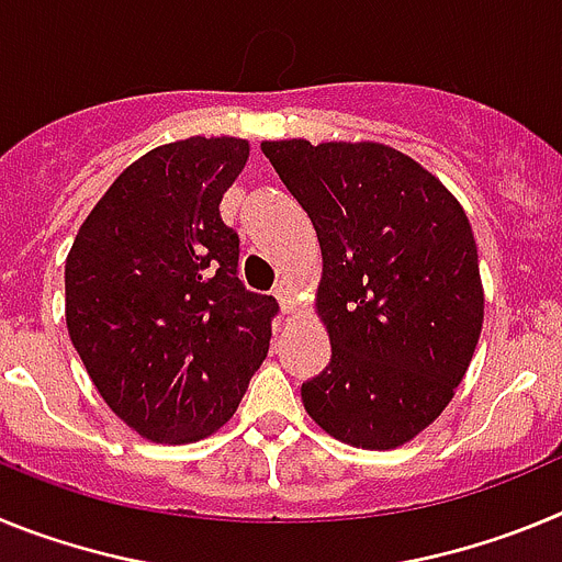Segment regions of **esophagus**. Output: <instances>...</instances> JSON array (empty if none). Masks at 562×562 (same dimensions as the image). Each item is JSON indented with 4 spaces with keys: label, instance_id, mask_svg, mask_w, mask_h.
I'll return each instance as SVG.
<instances>
[{
    "label": "esophagus",
    "instance_id": "34e87169",
    "mask_svg": "<svg viewBox=\"0 0 562 562\" xmlns=\"http://www.w3.org/2000/svg\"><path fill=\"white\" fill-rule=\"evenodd\" d=\"M292 295H295V286H292V281L281 278L276 286V297H278V304H281V312L292 310Z\"/></svg>",
    "mask_w": 562,
    "mask_h": 562
}]
</instances>
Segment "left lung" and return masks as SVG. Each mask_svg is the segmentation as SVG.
Wrapping results in <instances>:
<instances>
[{
    "mask_svg": "<svg viewBox=\"0 0 562 562\" xmlns=\"http://www.w3.org/2000/svg\"><path fill=\"white\" fill-rule=\"evenodd\" d=\"M261 151L324 256L317 315L331 360L301 385L306 414L351 448H400L448 408L484 324L467 213L382 143L267 140Z\"/></svg>",
    "mask_w": 562,
    "mask_h": 562,
    "instance_id": "left-lung-1",
    "label": "left lung"
}]
</instances>
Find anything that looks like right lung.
I'll use <instances>...</instances> for the list:
<instances>
[{
	"label": "right lung",
	"mask_w": 562,
	"mask_h": 562,
	"mask_svg": "<svg viewBox=\"0 0 562 562\" xmlns=\"http://www.w3.org/2000/svg\"><path fill=\"white\" fill-rule=\"evenodd\" d=\"M247 154L238 137L143 154L67 256L69 340L103 402L151 441L220 430L270 349L276 297L238 281V233L220 213Z\"/></svg>",
	"instance_id": "obj_1"
}]
</instances>
